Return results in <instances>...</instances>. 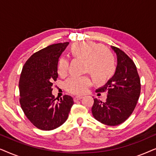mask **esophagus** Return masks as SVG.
Instances as JSON below:
<instances>
[{"label":"esophagus","mask_w":156,"mask_h":156,"mask_svg":"<svg viewBox=\"0 0 156 156\" xmlns=\"http://www.w3.org/2000/svg\"><path fill=\"white\" fill-rule=\"evenodd\" d=\"M81 99H82V97H81V96H76V97H74V101H78V100H80Z\"/></svg>","instance_id":"1"}]
</instances>
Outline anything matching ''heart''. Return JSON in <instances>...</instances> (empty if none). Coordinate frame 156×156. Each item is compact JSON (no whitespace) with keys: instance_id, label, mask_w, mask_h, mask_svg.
<instances>
[{"instance_id":"obj_1","label":"heart","mask_w":156,"mask_h":156,"mask_svg":"<svg viewBox=\"0 0 156 156\" xmlns=\"http://www.w3.org/2000/svg\"><path fill=\"white\" fill-rule=\"evenodd\" d=\"M71 54L76 58L85 59V72L90 73L94 82L97 84L106 83L116 72L114 55L101 44L91 41L76 43L72 47ZM68 66V59L61 57L57 64L59 75L67 73ZM90 82L88 76L73 75L66 80L65 87L70 93L81 94L86 91Z\"/></svg>"}]
</instances>
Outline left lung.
I'll return each mask as SVG.
<instances>
[{
  "instance_id": "8db88e82",
  "label": "left lung",
  "mask_w": 156,
  "mask_h": 156,
  "mask_svg": "<svg viewBox=\"0 0 156 156\" xmlns=\"http://www.w3.org/2000/svg\"><path fill=\"white\" fill-rule=\"evenodd\" d=\"M111 48L117 56L114 75L97 92H107L104 102L94 99L91 108L93 116L108 126H117L124 122L133 113L140 93V82L133 61L120 49Z\"/></svg>"
}]
</instances>
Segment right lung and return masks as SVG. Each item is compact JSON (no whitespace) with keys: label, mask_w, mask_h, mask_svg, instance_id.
<instances>
[{"label":"right lung","mask_w":156,"mask_h":156,"mask_svg":"<svg viewBox=\"0 0 156 156\" xmlns=\"http://www.w3.org/2000/svg\"><path fill=\"white\" fill-rule=\"evenodd\" d=\"M69 42L49 45L26 61L19 81L20 104L29 121L43 131L60 126L67 121L74 101L69 95L55 101L53 82L58 77L59 57Z\"/></svg>","instance_id":"obj_1"}]
</instances>
